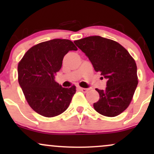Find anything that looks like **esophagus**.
<instances>
[{"mask_svg": "<svg viewBox=\"0 0 154 154\" xmlns=\"http://www.w3.org/2000/svg\"><path fill=\"white\" fill-rule=\"evenodd\" d=\"M79 88V91H82L83 93H87V92L89 91V89H88V88H80V87H79L78 88Z\"/></svg>", "mask_w": 154, "mask_h": 154, "instance_id": "34e87169", "label": "esophagus"}]
</instances>
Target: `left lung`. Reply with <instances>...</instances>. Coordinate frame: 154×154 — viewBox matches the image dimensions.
I'll use <instances>...</instances> for the list:
<instances>
[{"label": "left lung", "mask_w": 154, "mask_h": 154, "mask_svg": "<svg viewBox=\"0 0 154 154\" xmlns=\"http://www.w3.org/2000/svg\"><path fill=\"white\" fill-rule=\"evenodd\" d=\"M74 43L88 56L95 71L107 79L105 90L95 89L100 99L93 103L95 110L106 116L119 115L129 106L138 83L135 60L117 42L100 36Z\"/></svg>", "instance_id": "left-lung-1"}]
</instances>
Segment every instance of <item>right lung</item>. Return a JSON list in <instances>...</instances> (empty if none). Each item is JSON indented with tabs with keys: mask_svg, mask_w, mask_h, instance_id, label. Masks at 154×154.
I'll return each instance as SVG.
<instances>
[{
	"mask_svg": "<svg viewBox=\"0 0 154 154\" xmlns=\"http://www.w3.org/2000/svg\"><path fill=\"white\" fill-rule=\"evenodd\" d=\"M77 50L71 40L54 39L34 45L23 56L18 64V80L26 101L35 112L53 117L69 107L76 87L63 88L54 79L65 55Z\"/></svg>",
	"mask_w": 154,
	"mask_h": 154,
	"instance_id": "add662e5",
	"label": "right lung"
}]
</instances>
